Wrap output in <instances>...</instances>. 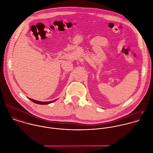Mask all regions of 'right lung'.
Masks as SVG:
<instances>
[{
    "label": "right lung",
    "instance_id": "1",
    "mask_svg": "<svg viewBox=\"0 0 153 153\" xmlns=\"http://www.w3.org/2000/svg\"><path fill=\"white\" fill-rule=\"evenodd\" d=\"M30 100H31L32 102L36 103V104H39V105H47V104H49V103H51L54 101H56V100H53V101H50V102H39V101H37V100H33V99H32L31 98H29Z\"/></svg>",
    "mask_w": 153,
    "mask_h": 153
}]
</instances>
